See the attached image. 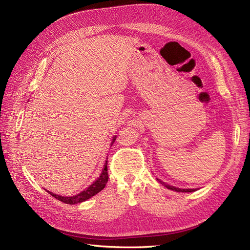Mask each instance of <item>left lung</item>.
<instances>
[{
	"instance_id": "8db88e82",
	"label": "left lung",
	"mask_w": 250,
	"mask_h": 250,
	"mask_svg": "<svg viewBox=\"0 0 250 250\" xmlns=\"http://www.w3.org/2000/svg\"><path fill=\"white\" fill-rule=\"evenodd\" d=\"M156 180L158 181V183L162 184L164 187H166L167 188H169V190H172V191H175V192H180V193H190V192H195L197 191L198 188H177V187H174V186H170L168 184L164 183V181H162L161 179L156 178Z\"/></svg>"
}]
</instances>
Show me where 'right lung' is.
<instances>
[{"label": "right lung", "mask_w": 250, "mask_h": 250, "mask_svg": "<svg viewBox=\"0 0 250 250\" xmlns=\"http://www.w3.org/2000/svg\"><path fill=\"white\" fill-rule=\"evenodd\" d=\"M116 141V137L113 135V138L111 139V143H110V146H112V144L115 143ZM107 158H105V162H104V165H103V168H102V171L100 173L99 177H98L94 183L88 186L85 190L81 191L80 193H78L77 195H74V196H62V195H58V194H54L52 193L50 191H47L50 195H52L53 197L56 198L57 200L62 201L63 203H66V204H77V203H81L83 201H86L87 199L92 198L93 196H95L96 194L99 193L100 191H102L103 188H105V186H106V183L108 180V173H107Z\"/></svg>", "instance_id": "1"}]
</instances>
